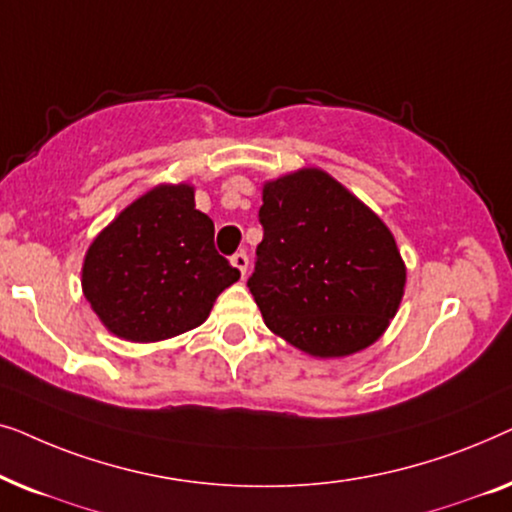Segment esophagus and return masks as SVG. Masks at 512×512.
<instances>
[{
    "mask_svg": "<svg viewBox=\"0 0 512 512\" xmlns=\"http://www.w3.org/2000/svg\"><path fill=\"white\" fill-rule=\"evenodd\" d=\"M230 263H233L235 268L240 270V275H242V277L247 275V268H249V256L244 254V251H237L235 256H230Z\"/></svg>",
    "mask_w": 512,
    "mask_h": 512,
    "instance_id": "34e87169",
    "label": "esophagus"
}]
</instances>
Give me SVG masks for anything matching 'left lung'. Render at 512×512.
Listing matches in <instances>:
<instances>
[{
  "instance_id": "1",
  "label": "left lung",
  "mask_w": 512,
  "mask_h": 512,
  "mask_svg": "<svg viewBox=\"0 0 512 512\" xmlns=\"http://www.w3.org/2000/svg\"><path fill=\"white\" fill-rule=\"evenodd\" d=\"M249 291L265 324L331 359L373 345L401 305L405 263L380 216L317 167L265 181Z\"/></svg>"
}]
</instances>
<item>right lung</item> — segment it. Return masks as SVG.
<instances>
[{"label": "right lung", "mask_w": 512, "mask_h": 512, "mask_svg": "<svg viewBox=\"0 0 512 512\" xmlns=\"http://www.w3.org/2000/svg\"><path fill=\"white\" fill-rule=\"evenodd\" d=\"M240 279L214 249V221L188 184H160L123 209L86 251L83 296L130 342H158L200 326Z\"/></svg>", "instance_id": "right-lung-1"}]
</instances>
